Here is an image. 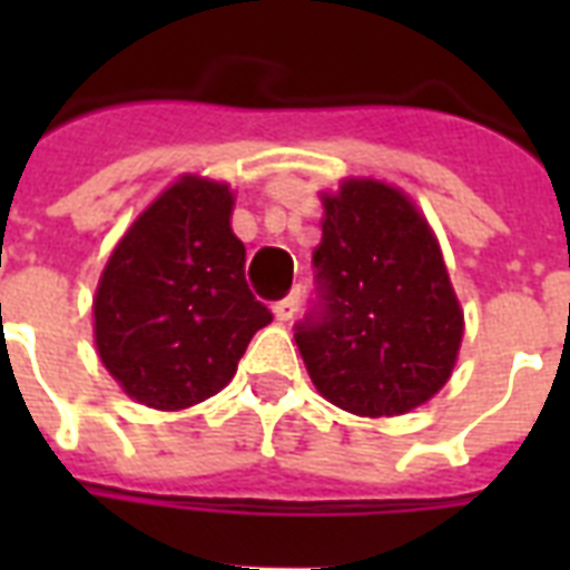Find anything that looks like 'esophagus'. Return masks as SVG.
Wrapping results in <instances>:
<instances>
[{
	"label": "esophagus",
	"instance_id": "obj_1",
	"mask_svg": "<svg viewBox=\"0 0 570 570\" xmlns=\"http://www.w3.org/2000/svg\"><path fill=\"white\" fill-rule=\"evenodd\" d=\"M272 311H275V316L281 322H289L295 316V311H298V293L286 295V298L275 302V307H272Z\"/></svg>",
	"mask_w": 570,
	"mask_h": 570
}]
</instances>
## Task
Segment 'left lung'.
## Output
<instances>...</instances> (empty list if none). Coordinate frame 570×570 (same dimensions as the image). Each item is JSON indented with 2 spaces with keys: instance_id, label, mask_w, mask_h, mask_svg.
<instances>
[{
  "instance_id": "1",
  "label": "left lung",
  "mask_w": 570,
  "mask_h": 570,
  "mask_svg": "<svg viewBox=\"0 0 570 570\" xmlns=\"http://www.w3.org/2000/svg\"><path fill=\"white\" fill-rule=\"evenodd\" d=\"M322 204L316 298L295 325L298 352L343 411L405 414L446 384L464 334L441 248L384 183L348 180Z\"/></svg>"
}]
</instances>
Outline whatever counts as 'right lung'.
I'll return each instance as SVG.
<instances>
[{"label":"right lung","mask_w":570,"mask_h":570,"mask_svg":"<svg viewBox=\"0 0 570 570\" xmlns=\"http://www.w3.org/2000/svg\"><path fill=\"white\" fill-rule=\"evenodd\" d=\"M224 183L183 177L111 250L94 298L97 352L129 396L159 411L227 384L250 337L272 322L245 281Z\"/></svg>","instance_id":"obj_1"}]
</instances>
